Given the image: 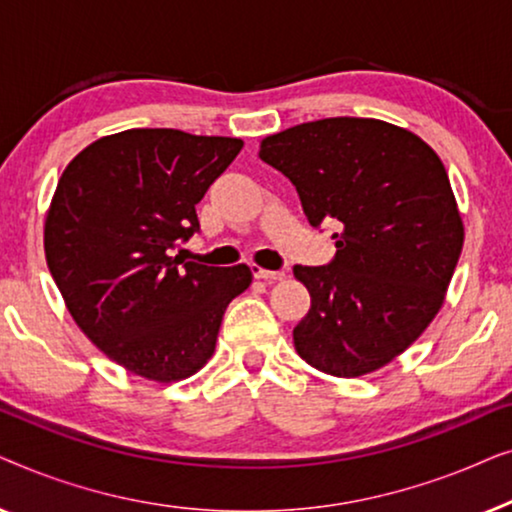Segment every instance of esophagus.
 I'll list each match as a JSON object with an SVG mask.
<instances>
[{"instance_id": "obj_1", "label": "esophagus", "mask_w": 512, "mask_h": 512, "mask_svg": "<svg viewBox=\"0 0 512 512\" xmlns=\"http://www.w3.org/2000/svg\"><path fill=\"white\" fill-rule=\"evenodd\" d=\"M254 277L256 279H265V282H282L286 277L284 270H265V268H258L254 265Z\"/></svg>"}]
</instances>
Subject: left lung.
Here are the masks:
<instances>
[{"instance_id": "obj_1", "label": "left lung", "mask_w": 512, "mask_h": 512, "mask_svg": "<svg viewBox=\"0 0 512 512\" xmlns=\"http://www.w3.org/2000/svg\"><path fill=\"white\" fill-rule=\"evenodd\" d=\"M258 156L296 186L314 228L340 226L331 263L293 268L312 296L298 354L335 377L387 366L438 314L464 244L436 151L391 123L338 116L265 137Z\"/></svg>"}]
</instances>
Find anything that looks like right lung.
<instances>
[{"instance_id":"right-lung-1","label":"right lung","mask_w":512,"mask_h":512,"mask_svg":"<svg viewBox=\"0 0 512 512\" xmlns=\"http://www.w3.org/2000/svg\"><path fill=\"white\" fill-rule=\"evenodd\" d=\"M242 149L235 137L135 128L86 146L46 216L48 270L76 324L111 361L146 380L198 373L214 354L247 265L172 256L200 233L195 205Z\"/></svg>"}]
</instances>
